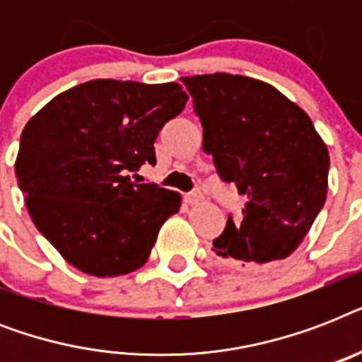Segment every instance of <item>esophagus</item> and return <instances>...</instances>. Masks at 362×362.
I'll use <instances>...</instances> for the list:
<instances>
[{"label": "esophagus", "mask_w": 362, "mask_h": 362, "mask_svg": "<svg viewBox=\"0 0 362 362\" xmlns=\"http://www.w3.org/2000/svg\"><path fill=\"white\" fill-rule=\"evenodd\" d=\"M203 193L201 192H192V193H186L184 195V201H186L187 204H199L201 201H203Z\"/></svg>", "instance_id": "1"}]
</instances>
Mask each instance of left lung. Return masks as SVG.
Wrapping results in <instances>:
<instances>
[{
  "instance_id": "obj_1",
  "label": "left lung",
  "mask_w": 362,
  "mask_h": 362,
  "mask_svg": "<svg viewBox=\"0 0 362 362\" xmlns=\"http://www.w3.org/2000/svg\"><path fill=\"white\" fill-rule=\"evenodd\" d=\"M203 124V150L247 199L212 252L238 269L291 255L323 209L329 150L310 116L267 82L229 73L182 76Z\"/></svg>"
}]
</instances>
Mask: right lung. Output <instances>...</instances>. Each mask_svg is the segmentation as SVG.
<instances>
[{
    "instance_id": "obj_1",
    "label": "right lung",
    "mask_w": 362,
    "mask_h": 362,
    "mask_svg": "<svg viewBox=\"0 0 362 362\" xmlns=\"http://www.w3.org/2000/svg\"><path fill=\"white\" fill-rule=\"evenodd\" d=\"M180 84L98 78L48 101L20 135L14 163L42 237L86 274H129L146 263L180 193L131 182L156 165L153 142L182 112Z\"/></svg>"
}]
</instances>
